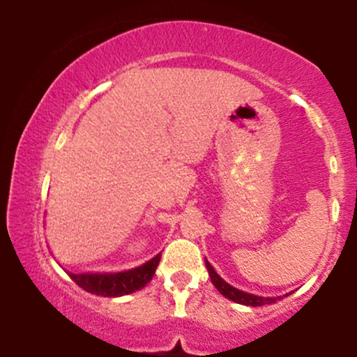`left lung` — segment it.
Listing matches in <instances>:
<instances>
[{
  "label": "left lung",
  "instance_id": "1",
  "mask_svg": "<svg viewBox=\"0 0 357 357\" xmlns=\"http://www.w3.org/2000/svg\"><path fill=\"white\" fill-rule=\"evenodd\" d=\"M204 264H206V268H208V273H210V278L213 282V285L218 289V292L221 294L223 297H227L228 301H233L236 302V304H241V305H250V307H260V305H267V304H275L277 301H280V298H284L287 296H290V294H285V296H278V297H261V296H255V294H248V292H243V290L236 289V287H233L228 284V282H225L223 278H221L218 273H216V270L211 267L210 261L204 258Z\"/></svg>",
  "mask_w": 357,
  "mask_h": 357
}]
</instances>
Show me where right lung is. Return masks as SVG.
Masks as SVG:
<instances>
[{
  "label": "right lung",
  "mask_w": 357,
  "mask_h": 357,
  "mask_svg": "<svg viewBox=\"0 0 357 357\" xmlns=\"http://www.w3.org/2000/svg\"><path fill=\"white\" fill-rule=\"evenodd\" d=\"M161 253L147 260L139 267L122 270V272H67L77 285L90 294L102 297H122L132 294L153 280V275L158 268Z\"/></svg>",
  "instance_id": "1"
}]
</instances>
